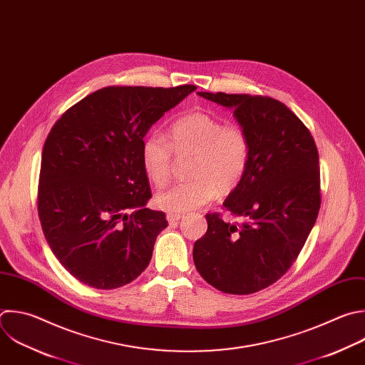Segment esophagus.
Returning a JSON list of instances; mask_svg holds the SVG:
<instances>
[{
	"mask_svg": "<svg viewBox=\"0 0 365 365\" xmlns=\"http://www.w3.org/2000/svg\"><path fill=\"white\" fill-rule=\"evenodd\" d=\"M166 217H168V222L170 225H175V223H178V220H180L183 217V215H180V213H169Z\"/></svg>",
	"mask_w": 365,
	"mask_h": 365,
	"instance_id": "obj_1",
	"label": "esophagus"
}]
</instances>
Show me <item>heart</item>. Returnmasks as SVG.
<instances>
[{
  "label": "heart",
  "instance_id": "heart-1",
  "mask_svg": "<svg viewBox=\"0 0 365 365\" xmlns=\"http://www.w3.org/2000/svg\"><path fill=\"white\" fill-rule=\"evenodd\" d=\"M168 138L149 133L140 146V162L148 179L158 187L169 182L173 152L192 156L190 182L162 192L156 205L170 213L202 207L217 193L232 192L244 179L251 160V142L237 125H225L206 113H190L172 121Z\"/></svg>",
  "mask_w": 365,
  "mask_h": 365
}]
</instances>
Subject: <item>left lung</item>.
<instances>
[{"instance_id": "1", "label": "left lung", "mask_w": 365, "mask_h": 365, "mask_svg": "<svg viewBox=\"0 0 365 365\" xmlns=\"http://www.w3.org/2000/svg\"><path fill=\"white\" fill-rule=\"evenodd\" d=\"M233 110L251 142L242 182L223 206L244 223L206 215L193 247L202 278L225 294L247 295L278 281L299 255L321 206L319 158L302 121L281 101L250 94L197 91Z\"/></svg>"}]
</instances>
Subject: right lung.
Returning <instances> with one entry per match:
<instances>
[{
  "label": "right lung",
  "mask_w": 365,
  "mask_h": 365,
  "mask_svg": "<svg viewBox=\"0 0 365 365\" xmlns=\"http://www.w3.org/2000/svg\"><path fill=\"white\" fill-rule=\"evenodd\" d=\"M196 87H104L53 126L41 155L38 216L60 264L80 282L114 289L149 265L163 212L140 162L143 138Z\"/></svg>",
  "instance_id": "add662e5"
}]
</instances>
